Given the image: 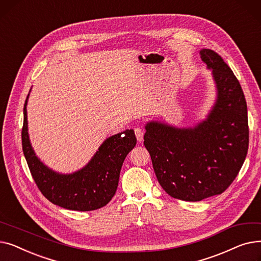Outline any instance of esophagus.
Instances as JSON below:
<instances>
[{"instance_id":"1","label":"esophagus","mask_w":261,"mask_h":261,"mask_svg":"<svg viewBox=\"0 0 261 261\" xmlns=\"http://www.w3.org/2000/svg\"><path fill=\"white\" fill-rule=\"evenodd\" d=\"M134 133H135V136H136V139H138V141L142 142L143 138H144V130L141 128H135Z\"/></svg>"}]
</instances>
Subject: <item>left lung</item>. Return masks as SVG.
Instances as JSON below:
<instances>
[{
  "label": "left lung",
  "instance_id": "left-lung-1",
  "mask_svg": "<svg viewBox=\"0 0 261 261\" xmlns=\"http://www.w3.org/2000/svg\"><path fill=\"white\" fill-rule=\"evenodd\" d=\"M200 54L213 70L218 91L207 119L193 129L151 121L144 135L163 189L172 198L190 202L225 191L249 149L248 108L238 79L219 54L207 48Z\"/></svg>",
  "mask_w": 261,
  "mask_h": 261
}]
</instances>
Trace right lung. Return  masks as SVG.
Listing matches in <instances>:
<instances>
[{"instance_id":"right-lung-1","label":"right lung","mask_w":261,"mask_h":261,"mask_svg":"<svg viewBox=\"0 0 261 261\" xmlns=\"http://www.w3.org/2000/svg\"><path fill=\"white\" fill-rule=\"evenodd\" d=\"M27 98L23 109L22 148L39 190L53 204L66 210L89 212L103 207L113 198L123 160L136 144L133 130L107 139L81 170L72 174H59L43 165L32 148L27 132Z\"/></svg>"}]
</instances>
